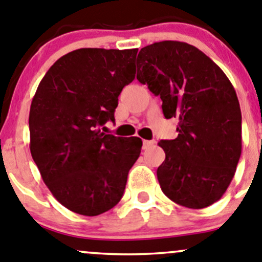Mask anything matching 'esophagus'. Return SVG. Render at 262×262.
<instances>
[{
	"mask_svg": "<svg viewBox=\"0 0 262 262\" xmlns=\"http://www.w3.org/2000/svg\"><path fill=\"white\" fill-rule=\"evenodd\" d=\"M154 144L153 140H143V149H148Z\"/></svg>",
	"mask_w": 262,
	"mask_h": 262,
	"instance_id": "esophagus-1",
	"label": "esophagus"
}]
</instances>
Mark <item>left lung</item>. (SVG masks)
<instances>
[{"mask_svg": "<svg viewBox=\"0 0 262 262\" xmlns=\"http://www.w3.org/2000/svg\"><path fill=\"white\" fill-rule=\"evenodd\" d=\"M139 75L161 96L178 137L161 140L166 159L157 169L163 193L178 205L205 208L230 186L241 156V109L224 71L194 46L161 41L139 51Z\"/></svg>", "mask_w": 262, "mask_h": 262, "instance_id": "8db88e82", "label": "left lung"}]
</instances>
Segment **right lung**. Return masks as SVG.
<instances>
[{
  "label": "right lung",
  "mask_w": 262,
  "mask_h": 262,
  "mask_svg": "<svg viewBox=\"0 0 262 262\" xmlns=\"http://www.w3.org/2000/svg\"><path fill=\"white\" fill-rule=\"evenodd\" d=\"M138 49H79L60 57L30 108V150L52 196L68 210L98 216L114 207L142 139L105 134L118 96L136 78Z\"/></svg>",
  "instance_id": "obj_1"
}]
</instances>
